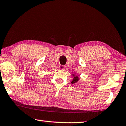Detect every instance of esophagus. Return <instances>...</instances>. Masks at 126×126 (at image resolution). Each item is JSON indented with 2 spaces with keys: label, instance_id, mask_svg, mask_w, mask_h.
Masks as SVG:
<instances>
[{
  "label": "esophagus",
  "instance_id": "1",
  "mask_svg": "<svg viewBox=\"0 0 126 126\" xmlns=\"http://www.w3.org/2000/svg\"><path fill=\"white\" fill-rule=\"evenodd\" d=\"M59 68L61 69V70H64V68H65V65H60L59 66Z\"/></svg>",
  "mask_w": 126,
  "mask_h": 126
}]
</instances>
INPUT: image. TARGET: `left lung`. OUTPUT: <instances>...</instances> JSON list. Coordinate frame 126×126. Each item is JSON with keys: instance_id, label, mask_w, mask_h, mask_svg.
<instances>
[{"instance_id": "1", "label": "left lung", "mask_w": 126, "mask_h": 126, "mask_svg": "<svg viewBox=\"0 0 126 126\" xmlns=\"http://www.w3.org/2000/svg\"><path fill=\"white\" fill-rule=\"evenodd\" d=\"M72 75L74 76V78H73V80H72V81H71V83L72 84H73V83H77L78 81L79 80V77H78V76H77V75H75H75H74V74H72Z\"/></svg>"}]
</instances>
